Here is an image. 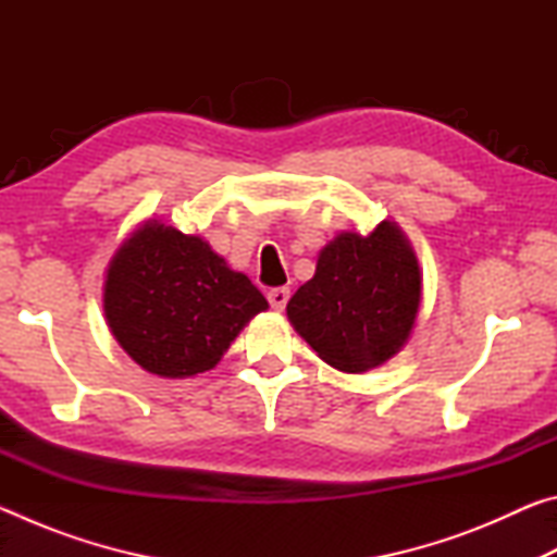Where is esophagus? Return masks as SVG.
I'll use <instances>...</instances> for the list:
<instances>
[{
  "label": "esophagus",
  "instance_id": "esophagus-1",
  "mask_svg": "<svg viewBox=\"0 0 557 557\" xmlns=\"http://www.w3.org/2000/svg\"><path fill=\"white\" fill-rule=\"evenodd\" d=\"M268 299H270V305H272V309H275V312H282V309H285L287 301H289V289L287 287L270 289Z\"/></svg>",
  "mask_w": 557,
  "mask_h": 557
}]
</instances>
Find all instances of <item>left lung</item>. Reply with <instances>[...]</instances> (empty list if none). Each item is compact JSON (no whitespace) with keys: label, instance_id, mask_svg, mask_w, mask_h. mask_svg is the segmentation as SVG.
<instances>
[{"label":"left lung","instance_id":"8db88e82","mask_svg":"<svg viewBox=\"0 0 557 557\" xmlns=\"http://www.w3.org/2000/svg\"><path fill=\"white\" fill-rule=\"evenodd\" d=\"M420 295L422 275L408 238L381 221L369 235L338 233L319 252L314 277L287 301V317L322 361L363 373L408 342Z\"/></svg>","mask_w":557,"mask_h":557}]
</instances>
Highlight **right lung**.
Returning a JSON list of instances; mask_svg holds the SVG:
<instances>
[{
	"instance_id": "obj_1",
	"label": "right lung",
	"mask_w": 557,
	"mask_h": 557,
	"mask_svg": "<svg viewBox=\"0 0 557 557\" xmlns=\"http://www.w3.org/2000/svg\"><path fill=\"white\" fill-rule=\"evenodd\" d=\"M102 309L132 361L188 379L213 369L268 299L199 235L149 219L112 256Z\"/></svg>"
}]
</instances>
